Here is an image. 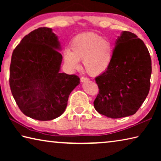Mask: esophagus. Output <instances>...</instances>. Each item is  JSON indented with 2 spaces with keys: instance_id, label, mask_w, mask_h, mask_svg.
Here are the masks:
<instances>
[{
  "instance_id": "esophagus-1",
  "label": "esophagus",
  "mask_w": 161,
  "mask_h": 161,
  "mask_svg": "<svg viewBox=\"0 0 161 161\" xmlns=\"http://www.w3.org/2000/svg\"><path fill=\"white\" fill-rule=\"evenodd\" d=\"M80 80H81V82H84V81H89V78H87V77H81L80 78Z\"/></svg>"
}]
</instances>
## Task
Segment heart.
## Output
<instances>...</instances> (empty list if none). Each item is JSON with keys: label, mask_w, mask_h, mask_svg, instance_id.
<instances>
[{"label": "heart", "mask_w": 161, "mask_h": 161, "mask_svg": "<svg viewBox=\"0 0 161 161\" xmlns=\"http://www.w3.org/2000/svg\"><path fill=\"white\" fill-rule=\"evenodd\" d=\"M70 49L64 53L65 64L71 69L80 67L82 59L83 67L90 75H99L108 69L112 60L111 43L93 32H84L73 38Z\"/></svg>", "instance_id": "obj_1"}]
</instances>
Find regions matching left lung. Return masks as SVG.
Wrapping results in <instances>:
<instances>
[{"mask_svg":"<svg viewBox=\"0 0 161 161\" xmlns=\"http://www.w3.org/2000/svg\"><path fill=\"white\" fill-rule=\"evenodd\" d=\"M151 71V56L143 40L132 32H122L109 67L95 78L99 89L95 109L112 119L136 114L148 94Z\"/></svg>","mask_w":161,"mask_h":161,"instance_id":"left-lung-1","label":"left lung"}]
</instances>
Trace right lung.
Wrapping results in <instances>:
<instances>
[{"label": "right lung", "mask_w": 161, "mask_h": 161, "mask_svg": "<svg viewBox=\"0 0 161 161\" xmlns=\"http://www.w3.org/2000/svg\"><path fill=\"white\" fill-rule=\"evenodd\" d=\"M59 49L56 35L42 27L26 35L13 52L10 90L20 110L33 119L50 121L62 115L80 84L78 76L59 72Z\"/></svg>", "instance_id": "obj_1"}]
</instances>
